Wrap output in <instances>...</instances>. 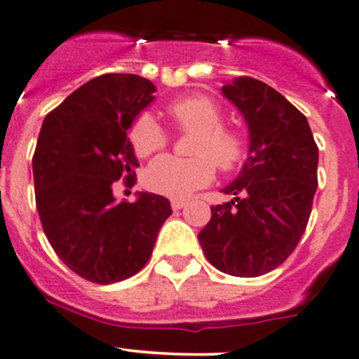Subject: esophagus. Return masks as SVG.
<instances>
[{
	"mask_svg": "<svg viewBox=\"0 0 359 359\" xmlns=\"http://www.w3.org/2000/svg\"><path fill=\"white\" fill-rule=\"evenodd\" d=\"M187 201L186 200H179V198H173L172 200V208L173 210H180V208L186 207Z\"/></svg>",
	"mask_w": 359,
	"mask_h": 359,
	"instance_id": "esophagus-1",
	"label": "esophagus"
}]
</instances>
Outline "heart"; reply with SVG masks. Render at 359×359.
Returning <instances> with one entry per match:
<instances>
[{"instance_id":"heart-1","label":"heart","mask_w":359,"mask_h":359,"mask_svg":"<svg viewBox=\"0 0 359 359\" xmlns=\"http://www.w3.org/2000/svg\"><path fill=\"white\" fill-rule=\"evenodd\" d=\"M166 116L179 130L194 133L189 152L193 158L179 159L161 156L147 166L144 182L154 193L170 198L189 196L207 186L215 173L231 170L245 154V140L233 128L222 126V110L207 96H187L166 107ZM133 151L140 158H149L161 151L168 142L165 130L149 114H142L130 130Z\"/></svg>"}]
</instances>
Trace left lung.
Returning <instances> with one entry per match:
<instances>
[{
	"instance_id": "8db88e82",
	"label": "left lung",
	"mask_w": 359,
	"mask_h": 359,
	"mask_svg": "<svg viewBox=\"0 0 359 359\" xmlns=\"http://www.w3.org/2000/svg\"><path fill=\"white\" fill-rule=\"evenodd\" d=\"M221 93L245 119L249 156L222 189L233 200L212 207L198 240L217 270L257 277L283 264L307 228L319 151L307 117L268 83L240 76Z\"/></svg>"
}]
</instances>
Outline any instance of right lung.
<instances>
[{"label":"right lung","mask_w":359,"mask_h":359,"mask_svg":"<svg viewBox=\"0 0 359 359\" xmlns=\"http://www.w3.org/2000/svg\"><path fill=\"white\" fill-rule=\"evenodd\" d=\"M154 93L138 75L96 76L52 110L38 135L33 179L45 236L59 259L91 283L140 272L172 214L159 194L138 193L133 203L114 196L117 180H135L138 159L128 130Z\"/></svg>","instance_id":"add662e5"}]
</instances>
